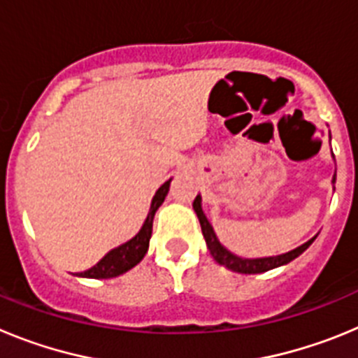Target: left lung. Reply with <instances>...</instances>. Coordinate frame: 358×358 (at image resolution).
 <instances>
[{"instance_id": "1", "label": "left lung", "mask_w": 358, "mask_h": 358, "mask_svg": "<svg viewBox=\"0 0 358 358\" xmlns=\"http://www.w3.org/2000/svg\"><path fill=\"white\" fill-rule=\"evenodd\" d=\"M331 182H335V173H334V179H331ZM194 210L199 217L202 235H204V240H206V245H208V249H210L211 256H213L215 260H217V264L224 265V267L229 268V271H235V273L258 274V273H265V271H271V268L280 267V265L289 264V262H292L294 258H297V256L301 255L303 251H306L310 243L315 240V236H314V238H310L308 242H305L303 245H299V248L292 249V251L285 252V255L267 256V258H240V256H236V255H233L231 251H227L222 243L218 242L213 227H211V224L208 222L206 215H204V211H202L201 195H197V197H195Z\"/></svg>"}]
</instances>
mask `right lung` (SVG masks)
I'll return each instance as SVG.
<instances>
[{
    "instance_id": "add662e5",
    "label": "right lung",
    "mask_w": 358,
    "mask_h": 358,
    "mask_svg": "<svg viewBox=\"0 0 358 358\" xmlns=\"http://www.w3.org/2000/svg\"><path fill=\"white\" fill-rule=\"evenodd\" d=\"M170 181L164 182V185L159 186V189L156 192L154 199H152V204H150V211H148L147 218H145L143 226H141L140 233L131 238L129 242L122 243L118 248L110 249L106 256H103L102 260L98 262L94 267L87 268L84 273H78L77 276L82 278H116L120 274L127 273L131 271L134 265L140 264L143 260V256L147 255L148 251V242H150V236H152V222H154V215H156L157 208L163 204L164 197L169 194L170 189Z\"/></svg>"
}]
</instances>
